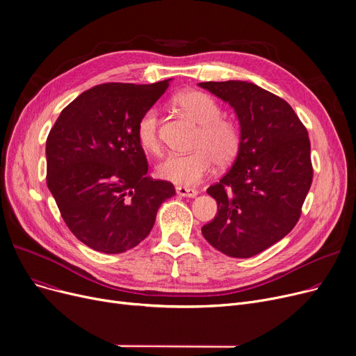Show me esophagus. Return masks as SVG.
<instances>
[{
  "label": "esophagus",
  "mask_w": 356,
  "mask_h": 356,
  "mask_svg": "<svg viewBox=\"0 0 356 356\" xmlns=\"http://www.w3.org/2000/svg\"><path fill=\"white\" fill-rule=\"evenodd\" d=\"M176 192H177L179 196H183V197H196L197 196V191L196 189L184 188V186H177Z\"/></svg>",
  "instance_id": "34e87169"
}]
</instances>
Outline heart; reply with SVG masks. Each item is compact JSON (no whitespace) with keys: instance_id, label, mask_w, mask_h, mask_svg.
Masks as SVG:
<instances>
[{"instance_id":"obj_1","label":"heart","mask_w":356,"mask_h":356,"mask_svg":"<svg viewBox=\"0 0 356 356\" xmlns=\"http://www.w3.org/2000/svg\"><path fill=\"white\" fill-rule=\"evenodd\" d=\"M175 105L196 124L199 129L193 140V152L168 154L157 165V175L180 186H193L207 176L213 163L231 165L242 148V133L236 122L220 117V108L208 93L186 90L173 99ZM136 137L145 152L157 154L161 149L160 118L156 108H148L136 125Z\"/></svg>"}]
</instances>
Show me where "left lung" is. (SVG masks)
<instances>
[{
  "mask_svg": "<svg viewBox=\"0 0 356 356\" xmlns=\"http://www.w3.org/2000/svg\"><path fill=\"white\" fill-rule=\"evenodd\" d=\"M236 112L242 148L208 193L218 203L202 234L218 251L250 258L283 239L300 219L313 180L310 140L293 108L244 81L202 82Z\"/></svg>",
  "mask_w": 356,
  "mask_h": 356,
  "instance_id": "obj_1",
  "label": "left lung"
}]
</instances>
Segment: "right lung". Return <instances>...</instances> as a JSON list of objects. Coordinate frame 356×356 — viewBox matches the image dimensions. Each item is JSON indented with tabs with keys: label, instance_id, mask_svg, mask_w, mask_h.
Instances as JSON below:
<instances>
[{
	"label": "right lung",
	"instance_id": "1",
	"mask_svg": "<svg viewBox=\"0 0 356 356\" xmlns=\"http://www.w3.org/2000/svg\"><path fill=\"white\" fill-rule=\"evenodd\" d=\"M168 81L102 83L72 101L46 140L47 188L81 242L105 254L137 247L153 229L160 204L176 195L167 180L147 177L136 137L143 112Z\"/></svg>",
	"mask_w": 356,
	"mask_h": 356
}]
</instances>
